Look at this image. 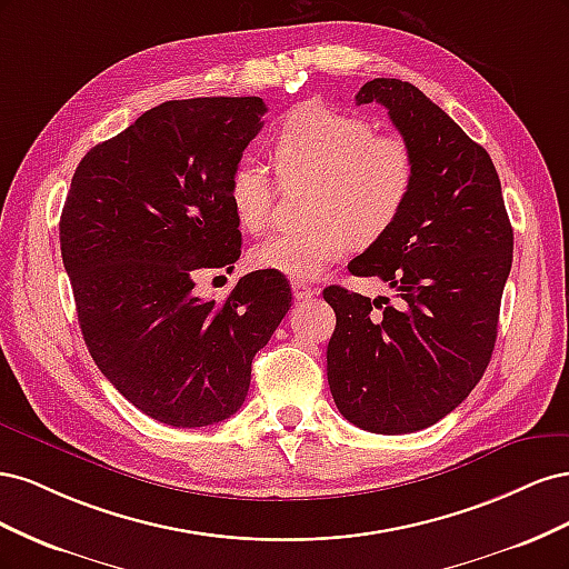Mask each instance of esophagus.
<instances>
[{"instance_id": "obj_1", "label": "esophagus", "mask_w": 569, "mask_h": 569, "mask_svg": "<svg viewBox=\"0 0 569 569\" xmlns=\"http://www.w3.org/2000/svg\"><path fill=\"white\" fill-rule=\"evenodd\" d=\"M291 291H295L297 301H308V299H313L318 295V289L308 284V282H303V280L291 282Z\"/></svg>"}]
</instances>
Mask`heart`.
<instances>
[{
	"mask_svg": "<svg viewBox=\"0 0 569 569\" xmlns=\"http://www.w3.org/2000/svg\"><path fill=\"white\" fill-rule=\"evenodd\" d=\"M274 168L284 184H311L308 218L251 251L253 266L295 280L320 278L351 242L370 244L401 218L418 180V159L401 134L375 132L368 118L327 104L289 111L272 137ZM278 182L258 159H242L230 176V206L239 226L263 230Z\"/></svg>",
	"mask_w": 569,
	"mask_h": 569,
	"instance_id": "b5f03b06",
	"label": "heart"
}]
</instances>
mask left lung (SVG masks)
Instances as JSON below:
<instances>
[{"instance_id": "8db88e82", "label": "left lung", "mask_w": 569, "mask_h": 569, "mask_svg": "<svg viewBox=\"0 0 569 569\" xmlns=\"http://www.w3.org/2000/svg\"><path fill=\"white\" fill-rule=\"evenodd\" d=\"M377 101L416 151L418 180L393 228L349 272L391 297L327 287L337 327L327 382L339 412L375 435L418 432L458 408L485 375L512 266L501 180L485 147L416 84L375 78L356 104Z\"/></svg>"}]
</instances>
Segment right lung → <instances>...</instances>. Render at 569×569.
<instances>
[{
	"instance_id": "1",
	"label": "right lung",
	"mask_w": 569,
	"mask_h": 569,
	"mask_svg": "<svg viewBox=\"0 0 569 569\" xmlns=\"http://www.w3.org/2000/svg\"><path fill=\"white\" fill-rule=\"evenodd\" d=\"M263 113L261 97L163 101L84 153L63 203L61 256L90 356L170 427L234 416L291 306L274 270L244 274L226 301L194 295L199 270H230L242 253L228 187Z\"/></svg>"
}]
</instances>
